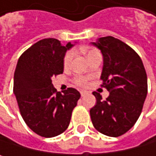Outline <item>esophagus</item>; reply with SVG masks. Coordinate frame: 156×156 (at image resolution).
<instances>
[{
  "instance_id": "esophagus-1",
  "label": "esophagus",
  "mask_w": 156,
  "mask_h": 156,
  "mask_svg": "<svg viewBox=\"0 0 156 156\" xmlns=\"http://www.w3.org/2000/svg\"><path fill=\"white\" fill-rule=\"evenodd\" d=\"M80 94H81V97H84L85 96V92H83V91H81Z\"/></svg>"
}]
</instances>
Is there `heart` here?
<instances>
[{
	"mask_svg": "<svg viewBox=\"0 0 156 156\" xmlns=\"http://www.w3.org/2000/svg\"><path fill=\"white\" fill-rule=\"evenodd\" d=\"M98 51L94 48H90L87 50V55H88V58L90 56H91L92 55L96 54ZM73 57V52L72 51H68L65 56H64V59H63V65L65 67H67L69 65H70V62H71V59ZM74 83L77 86H80V87H85L87 85V79L82 76H76L74 79Z\"/></svg>",
	"mask_w": 156,
	"mask_h": 156,
	"instance_id": "b5f03b06",
	"label": "heart"
}]
</instances>
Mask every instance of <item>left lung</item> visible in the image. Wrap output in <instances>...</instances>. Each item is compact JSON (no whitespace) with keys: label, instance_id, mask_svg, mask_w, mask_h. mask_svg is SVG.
Segmentation results:
<instances>
[{"label":"left lung","instance_id":"1","mask_svg":"<svg viewBox=\"0 0 156 156\" xmlns=\"http://www.w3.org/2000/svg\"><path fill=\"white\" fill-rule=\"evenodd\" d=\"M102 53L101 87L110 92L103 101L94 91L97 103L90 109L95 129L111 137L127 133L137 122L147 95V76L139 55L128 44L112 36L93 43Z\"/></svg>","mask_w":156,"mask_h":156}]
</instances>
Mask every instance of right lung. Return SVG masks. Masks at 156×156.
Segmentation results:
<instances>
[{"instance_id":"right-lung-1","label":"right lung","mask_w":156,"mask_h":156,"mask_svg":"<svg viewBox=\"0 0 156 156\" xmlns=\"http://www.w3.org/2000/svg\"><path fill=\"white\" fill-rule=\"evenodd\" d=\"M72 46L45 38L25 50L16 65L13 93L20 113L27 126L42 137H55L67 129L80 98L76 89L68 88L62 94L52 84V77L63 73L64 56Z\"/></svg>"}]
</instances>
